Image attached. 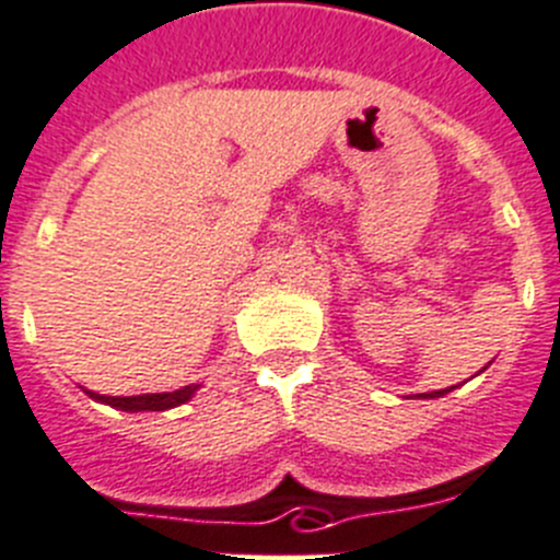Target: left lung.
I'll use <instances>...</instances> for the list:
<instances>
[{"mask_svg": "<svg viewBox=\"0 0 560 560\" xmlns=\"http://www.w3.org/2000/svg\"><path fill=\"white\" fill-rule=\"evenodd\" d=\"M455 388V386H453ZM453 388H444V392H433V394H424V397H441V394H447V392H453Z\"/></svg>", "mask_w": 560, "mask_h": 560, "instance_id": "1", "label": "left lung"}]
</instances>
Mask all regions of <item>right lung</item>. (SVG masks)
I'll list each match as a JSON object with an SVG mask.
<instances>
[{
    "label": "right lung",
    "mask_w": 560,
    "mask_h": 560,
    "mask_svg": "<svg viewBox=\"0 0 560 560\" xmlns=\"http://www.w3.org/2000/svg\"><path fill=\"white\" fill-rule=\"evenodd\" d=\"M197 386H183L177 392H163V394H138V397H105V394H94L89 392L94 399H102V402L113 405V408H121V410H168V408H177V405L188 402L194 397Z\"/></svg>",
    "instance_id": "obj_1"
}]
</instances>
